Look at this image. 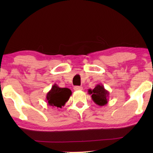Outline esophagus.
<instances>
[{
    "label": "esophagus",
    "mask_w": 153,
    "mask_h": 153,
    "mask_svg": "<svg viewBox=\"0 0 153 153\" xmlns=\"http://www.w3.org/2000/svg\"><path fill=\"white\" fill-rule=\"evenodd\" d=\"M74 91H82L83 88L81 86H74Z\"/></svg>",
    "instance_id": "esophagus-1"
}]
</instances>
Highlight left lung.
<instances>
[{"instance_id":"1","label":"left lung","mask_w":153,"mask_h":153,"mask_svg":"<svg viewBox=\"0 0 153 153\" xmlns=\"http://www.w3.org/2000/svg\"><path fill=\"white\" fill-rule=\"evenodd\" d=\"M88 93L91 95L93 101L98 106H102L108 103L109 93L102 84H97L93 90L89 89Z\"/></svg>"}]
</instances>
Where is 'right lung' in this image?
<instances>
[{"instance_id": "1", "label": "right lung", "mask_w": 153, "mask_h": 153, "mask_svg": "<svg viewBox=\"0 0 153 153\" xmlns=\"http://www.w3.org/2000/svg\"><path fill=\"white\" fill-rule=\"evenodd\" d=\"M72 91L68 88H60L54 84L51 89L48 92L46 97V101L49 106L53 107L62 108L70 99Z\"/></svg>"}]
</instances>
